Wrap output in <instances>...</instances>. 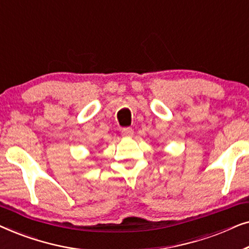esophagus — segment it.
<instances>
[{"label": "esophagus", "mask_w": 249, "mask_h": 249, "mask_svg": "<svg viewBox=\"0 0 249 249\" xmlns=\"http://www.w3.org/2000/svg\"><path fill=\"white\" fill-rule=\"evenodd\" d=\"M121 135L122 137H131L132 135H134V129L132 128H124L121 130Z\"/></svg>", "instance_id": "esophagus-1"}]
</instances>
